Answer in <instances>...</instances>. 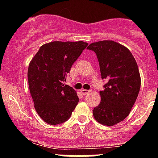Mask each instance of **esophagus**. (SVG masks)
<instances>
[{"mask_svg": "<svg viewBox=\"0 0 158 158\" xmlns=\"http://www.w3.org/2000/svg\"><path fill=\"white\" fill-rule=\"evenodd\" d=\"M81 92L82 93V95H87L88 93H89V92H90V91L86 90V89H82V90H81Z\"/></svg>", "mask_w": 158, "mask_h": 158, "instance_id": "esophagus-1", "label": "esophagus"}]
</instances>
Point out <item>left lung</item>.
<instances>
[{"mask_svg": "<svg viewBox=\"0 0 158 158\" xmlns=\"http://www.w3.org/2000/svg\"><path fill=\"white\" fill-rule=\"evenodd\" d=\"M96 53L102 79L101 102L92 110L95 120L106 126L122 122L130 113L141 87L138 64L130 50L113 40L92 43L87 47Z\"/></svg>", "mask_w": 158, "mask_h": 158, "instance_id": "8db88e82", "label": "left lung"}]
</instances>
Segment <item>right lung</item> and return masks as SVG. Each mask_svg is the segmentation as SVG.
I'll return each mask as SVG.
<instances>
[{
    "label": "right lung",
    "instance_id": "add662e5",
    "mask_svg": "<svg viewBox=\"0 0 158 158\" xmlns=\"http://www.w3.org/2000/svg\"><path fill=\"white\" fill-rule=\"evenodd\" d=\"M87 45L83 41L47 43L30 61L27 72L30 95L37 114L49 125L67 121L79 102L76 91L63 82Z\"/></svg>",
    "mask_w": 158,
    "mask_h": 158
}]
</instances>
